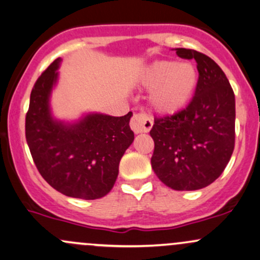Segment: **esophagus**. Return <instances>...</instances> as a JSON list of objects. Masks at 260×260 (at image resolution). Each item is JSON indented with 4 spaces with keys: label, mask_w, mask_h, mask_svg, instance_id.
Here are the masks:
<instances>
[{
    "label": "esophagus",
    "mask_w": 260,
    "mask_h": 260,
    "mask_svg": "<svg viewBox=\"0 0 260 260\" xmlns=\"http://www.w3.org/2000/svg\"><path fill=\"white\" fill-rule=\"evenodd\" d=\"M153 127V121L149 117L147 113L138 112L134 113L131 118V128L136 134L147 133Z\"/></svg>",
    "instance_id": "34e87169"
}]
</instances>
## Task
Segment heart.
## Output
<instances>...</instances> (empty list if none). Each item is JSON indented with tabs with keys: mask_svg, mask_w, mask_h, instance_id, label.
<instances>
[{
	"mask_svg": "<svg viewBox=\"0 0 260 260\" xmlns=\"http://www.w3.org/2000/svg\"><path fill=\"white\" fill-rule=\"evenodd\" d=\"M140 83L148 90H153L150 103L155 111L171 115L190 100L198 83V71L188 62L156 61L145 68Z\"/></svg>",
	"mask_w": 260,
	"mask_h": 260,
	"instance_id": "heart-1",
	"label": "heart"
}]
</instances>
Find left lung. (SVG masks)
Listing matches in <instances>:
<instances>
[{
	"label": "left lung",
	"instance_id": "8db88e82",
	"mask_svg": "<svg viewBox=\"0 0 260 260\" xmlns=\"http://www.w3.org/2000/svg\"><path fill=\"white\" fill-rule=\"evenodd\" d=\"M181 58L197 62L199 77L186 109L155 117L151 168L164 184L196 190L222 174L235 148V94L225 73L209 56L177 49Z\"/></svg>",
	"mask_w": 260,
	"mask_h": 260
}]
</instances>
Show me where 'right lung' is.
<instances>
[{
	"mask_svg": "<svg viewBox=\"0 0 260 260\" xmlns=\"http://www.w3.org/2000/svg\"><path fill=\"white\" fill-rule=\"evenodd\" d=\"M61 58L35 82L25 116V138L38 171L62 194L99 199L112 189L118 165L132 144V112L121 117L92 113L74 124L51 117L50 92L57 80Z\"/></svg>",
	"mask_w": 260,
	"mask_h": 260,
	"instance_id": "obj_1",
	"label": "right lung"
}]
</instances>
